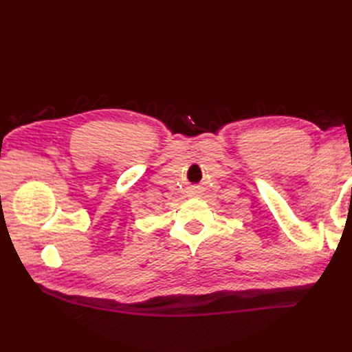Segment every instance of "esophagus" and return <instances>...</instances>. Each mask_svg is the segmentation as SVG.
Wrapping results in <instances>:
<instances>
[{
    "label": "esophagus",
    "mask_w": 352,
    "mask_h": 352,
    "mask_svg": "<svg viewBox=\"0 0 352 352\" xmlns=\"http://www.w3.org/2000/svg\"><path fill=\"white\" fill-rule=\"evenodd\" d=\"M201 192H202V188H201V186H198V185H192V186H189V188H188V194H189L190 197L199 195Z\"/></svg>",
    "instance_id": "1"
}]
</instances>
